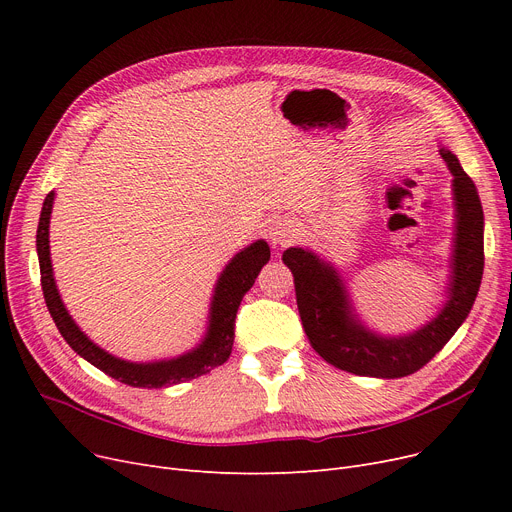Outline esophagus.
<instances>
[{
  "label": "esophagus",
  "instance_id": "obj_1",
  "mask_svg": "<svg viewBox=\"0 0 512 512\" xmlns=\"http://www.w3.org/2000/svg\"><path fill=\"white\" fill-rule=\"evenodd\" d=\"M294 236H297V228H292L290 224H276L270 230V238L274 245H286V242H290Z\"/></svg>",
  "mask_w": 512,
  "mask_h": 512
}]
</instances>
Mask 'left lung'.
Masks as SVG:
<instances>
[{
	"mask_svg": "<svg viewBox=\"0 0 512 512\" xmlns=\"http://www.w3.org/2000/svg\"><path fill=\"white\" fill-rule=\"evenodd\" d=\"M452 180L456 234L448 301L423 328L405 336H380L367 330L353 313L344 282L330 263L307 249H286L305 334L315 353L334 367L369 378H405L440 353L467 319L483 276V209L473 180L459 159L440 147Z\"/></svg>",
	"mask_w": 512,
	"mask_h": 512,
	"instance_id": "obj_1",
	"label": "left lung"
}]
</instances>
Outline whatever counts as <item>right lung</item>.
Segmentation results:
<instances>
[{"label": "right lung", "mask_w": 512, "mask_h": 512, "mask_svg": "<svg viewBox=\"0 0 512 512\" xmlns=\"http://www.w3.org/2000/svg\"><path fill=\"white\" fill-rule=\"evenodd\" d=\"M56 193H49L43 201L39 228H37V255L41 267V288L47 303V309L56 321V326L64 340L72 346L76 355L101 369L110 378L128 384L132 388H161V386H174L186 380L199 378L203 373L220 367L228 361L234 344V319L240 307V301L255 284L261 267L270 261V247L265 240H255L253 245L242 249L232 257L226 265V270L220 274L218 284L213 290V299L209 307V326L207 334L201 344L193 351H188L180 357L166 359V361H153V363H132L118 359L110 353H105L89 336L80 330L70 313L66 311L60 292L53 280V267L49 257V220H51V207Z\"/></svg>", "instance_id": "1"}]
</instances>
